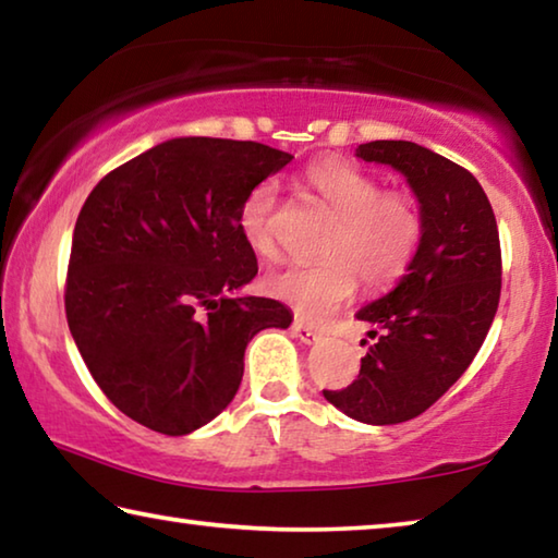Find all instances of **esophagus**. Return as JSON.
Listing matches in <instances>:
<instances>
[{
  "label": "esophagus",
  "mask_w": 558,
  "mask_h": 558,
  "mask_svg": "<svg viewBox=\"0 0 558 558\" xmlns=\"http://www.w3.org/2000/svg\"><path fill=\"white\" fill-rule=\"evenodd\" d=\"M290 329H292V335H295L300 342H305V344H315V342H319V337H323L317 332V329L302 323V319H295Z\"/></svg>",
  "instance_id": "esophagus-1"
}]
</instances>
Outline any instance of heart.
<instances>
[{
  "mask_svg": "<svg viewBox=\"0 0 558 558\" xmlns=\"http://www.w3.org/2000/svg\"><path fill=\"white\" fill-rule=\"evenodd\" d=\"M305 186L335 214L323 243V260L288 266L266 276V290L310 323H323L354 295L359 278L366 288L393 286L411 268L423 241L418 202L401 189H381L364 167L347 159H319L305 169ZM280 186L260 179L239 206L243 241L263 258H278L276 216Z\"/></svg>",
  "mask_w": 558,
  "mask_h": 558,
  "instance_id": "b5f03b06",
  "label": "heart"
}]
</instances>
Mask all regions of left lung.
<instances>
[{
    "mask_svg": "<svg viewBox=\"0 0 558 558\" xmlns=\"http://www.w3.org/2000/svg\"><path fill=\"white\" fill-rule=\"evenodd\" d=\"M356 157L409 179L423 241L399 286L356 313L376 342L354 384L323 393L349 418L391 426L430 409L480 352L499 305L502 251L493 204L465 167L405 140H374Z\"/></svg>",
    "mask_w": 558,
    "mask_h": 558,
    "instance_id": "8db88e82",
    "label": "left lung"
}]
</instances>
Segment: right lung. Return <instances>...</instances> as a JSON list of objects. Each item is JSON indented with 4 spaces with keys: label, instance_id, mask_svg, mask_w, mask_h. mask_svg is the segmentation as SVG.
<instances>
[{
    "label": "right lung",
    "instance_id": "right-lung-1",
    "mask_svg": "<svg viewBox=\"0 0 558 558\" xmlns=\"http://www.w3.org/2000/svg\"><path fill=\"white\" fill-rule=\"evenodd\" d=\"M292 155L177 137L93 186L73 229L65 319L110 403L165 436L216 418L239 391L245 347L286 329L278 300L231 292L258 272L239 206Z\"/></svg>",
    "mask_w": 558,
    "mask_h": 558
}]
</instances>
